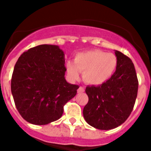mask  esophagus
I'll return each mask as SVG.
<instances>
[{"label": "esophagus", "mask_w": 151, "mask_h": 151, "mask_svg": "<svg viewBox=\"0 0 151 151\" xmlns=\"http://www.w3.org/2000/svg\"><path fill=\"white\" fill-rule=\"evenodd\" d=\"M85 91V89H84V87H82V86H80L78 89V93H82V92Z\"/></svg>", "instance_id": "esophagus-1"}]
</instances>
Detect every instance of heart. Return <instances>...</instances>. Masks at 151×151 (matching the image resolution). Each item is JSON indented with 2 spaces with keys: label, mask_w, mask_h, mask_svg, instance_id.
<instances>
[{
  "label": "heart",
  "mask_w": 151,
  "mask_h": 151,
  "mask_svg": "<svg viewBox=\"0 0 151 151\" xmlns=\"http://www.w3.org/2000/svg\"><path fill=\"white\" fill-rule=\"evenodd\" d=\"M118 60L113 53L100 50H90L76 54L73 62L65 64L66 72L71 80L76 81L82 73V78L89 85L99 86L108 82L113 76Z\"/></svg>",
  "instance_id": "heart-1"
}]
</instances>
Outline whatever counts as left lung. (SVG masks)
I'll use <instances>...</instances> for the list:
<instances>
[{"label":"left lung","instance_id":"obj_1","mask_svg":"<svg viewBox=\"0 0 151 151\" xmlns=\"http://www.w3.org/2000/svg\"><path fill=\"white\" fill-rule=\"evenodd\" d=\"M116 72L104 84L88 86L89 101L83 108L86 121L95 129L109 130L120 126L129 116L136 101L138 81L132 60L115 50Z\"/></svg>","mask_w":151,"mask_h":151}]
</instances>
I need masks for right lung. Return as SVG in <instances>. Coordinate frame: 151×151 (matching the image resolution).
Instances as JSON below:
<instances>
[{
    "instance_id": "obj_1",
    "label": "right lung",
    "mask_w": 151,
    "mask_h": 151,
    "mask_svg": "<svg viewBox=\"0 0 151 151\" xmlns=\"http://www.w3.org/2000/svg\"><path fill=\"white\" fill-rule=\"evenodd\" d=\"M65 71V52L57 45L42 44L22 54L12 75L11 92L24 120L43 125L61 117L64 105L79 88L66 81Z\"/></svg>"
}]
</instances>
